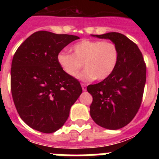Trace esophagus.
<instances>
[{
    "instance_id": "1",
    "label": "esophagus",
    "mask_w": 159,
    "mask_h": 159,
    "mask_svg": "<svg viewBox=\"0 0 159 159\" xmlns=\"http://www.w3.org/2000/svg\"><path fill=\"white\" fill-rule=\"evenodd\" d=\"M81 86H82V89L84 92H85L87 90V86H86V84H81Z\"/></svg>"
}]
</instances>
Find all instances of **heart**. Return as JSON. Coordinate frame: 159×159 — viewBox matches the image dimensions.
Instances as JSON below:
<instances>
[{
    "label": "heart",
    "mask_w": 159,
    "mask_h": 159,
    "mask_svg": "<svg viewBox=\"0 0 159 159\" xmlns=\"http://www.w3.org/2000/svg\"><path fill=\"white\" fill-rule=\"evenodd\" d=\"M72 55L60 52L57 62L68 76L75 78L82 70L84 81L104 80L111 75L117 67L119 52L115 43L109 40H83L71 48Z\"/></svg>",
    "instance_id": "b5f03b06"
}]
</instances>
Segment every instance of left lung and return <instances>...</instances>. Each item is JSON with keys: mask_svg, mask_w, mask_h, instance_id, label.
I'll list each match as a JSON object with an SVG mask.
<instances>
[{"mask_svg": "<svg viewBox=\"0 0 159 159\" xmlns=\"http://www.w3.org/2000/svg\"><path fill=\"white\" fill-rule=\"evenodd\" d=\"M92 36L109 39L116 43L119 58L110 76L87 88L93 98L90 115L100 127L118 130L127 126L139 111L146 84L147 67L137 44L123 34L108 32Z\"/></svg>", "mask_w": 159, "mask_h": 159, "instance_id": "left-lung-1", "label": "left lung"}]
</instances>
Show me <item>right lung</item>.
<instances>
[{
  "label": "right lung",
  "mask_w": 159,
  "mask_h": 159,
  "mask_svg": "<svg viewBox=\"0 0 159 159\" xmlns=\"http://www.w3.org/2000/svg\"><path fill=\"white\" fill-rule=\"evenodd\" d=\"M79 36L38 31L20 45L11 67V92L20 117L32 129L53 133L69 116L82 93L75 78L68 76L57 56Z\"/></svg>",
  "instance_id": "right-lung-1"
}]
</instances>
